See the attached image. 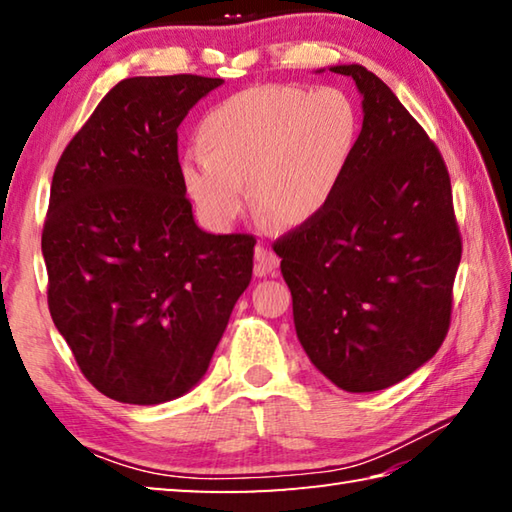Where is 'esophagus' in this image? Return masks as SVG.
Here are the masks:
<instances>
[{
	"mask_svg": "<svg viewBox=\"0 0 512 512\" xmlns=\"http://www.w3.org/2000/svg\"><path fill=\"white\" fill-rule=\"evenodd\" d=\"M277 268H280V257H277L271 248L257 246L255 248V275L257 277L277 275Z\"/></svg>",
	"mask_w": 512,
	"mask_h": 512,
	"instance_id": "1",
	"label": "esophagus"
}]
</instances>
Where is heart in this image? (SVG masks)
<instances>
[{
    "label": "heart",
    "mask_w": 512,
    "mask_h": 512,
    "mask_svg": "<svg viewBox=\"0 0 512 512\" xmlns=\"http://www.w3.org/2000/svg\"><path fill=\"white\" fill-rule=\"evenodd\" d=\"M359 142L343 90L257 85L205 112L201 155L180 160V183L214 228L235 225L250 198L259 214L296 228L327 210Z\"/></svg>",
    "instance_id": "heart-1"
}]
</instances>
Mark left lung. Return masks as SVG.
Returning a JSON list of instances; mask_svg holds the SVG:
<instances>
[{"label": "left lung", "mask_w": 512, "mask_h": 512, "mask_svg": "<svg viewBox=\"0 0 512 512\" xmlns=\"http://www.w3.org/2000/svg\"><path fill=\"white\" fill-rule=\"evenodd\" d=\"M329 72L363 97L357 149L327 210L273 250L311 363L343 391L372 393L443 345L463 248L436 144L366 67Z\"/></svg>", "instance_id": "obj_1"}]
</instances>
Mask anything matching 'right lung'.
Instances as JSON below:
<instances>
[{
  "label": "right lung",
  "mask_w": 512,
  "mask_h": 512,
  "mask_svg": "<svg viewBox=\"0 0 512 512\" xmlns=\"http://www.w3.org/2000/svg\"><path fill=\"white\" fill-rule=\"evenodd\" d=\"M221 83L124 79L56 164L42 230L49 311L110 400L192 391L253 277L255 237L198 228L180 183V121Z\"/></svg>",
  "instance_id": "1"
}]
</instances>
